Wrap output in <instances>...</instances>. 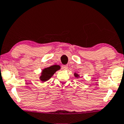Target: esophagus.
<instances>
[{
    "mask_svg": "<svg viewBox=\"0 0 124 124\" xmlns=\"http://www.w3.org/2000/svg\"><path fill=\"white\" fill-rule=\"evenodd\" d=\"M67 69H68V66L67 65H63V69L67 70Z\"/></svg>",
    "mask_w": 124,
    "mask_h": 124,
    "instance_id": "obj_1",
    "label": "esophagus"
}]
</instances>
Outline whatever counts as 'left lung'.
<instances>
[{
  "label": "left lung",
  "instance_id": "left-lung-1",
  "mask_svg": "<svg viewBox=\"0 0 124 124\" xmlns=\"http://www.w3.org/2000/svg\"><path fill=\"white\" fill-rule=\"evenodd\" d=\"M74 75H75V76H76V77H78V74H76V73H75V74Z\"/></svg>",
  "mask_w": 124,
  "mask_h": 124
}]
</instances>
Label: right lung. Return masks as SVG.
Instances as JSON below:
<instances>
[{
  "instance_id": "right-lung-1",
  "label": "right lung",
  "mask_w": 124,
  "mask_h": 124,
  "mask_svg": "<svg viewBox=\"0 0 124 124\" xmlns=\"http://www.w3.org/2000/svg\"><path fill=\"white\" fill-rule=\"evenodd\" d=\"M58 69H60L59 67L55 65L49 67L45 69L41 74L40 80L42 81H45L49 80L53 76V75L55 72V71L58 70Z\"/></svg>"
}]
</instances>
